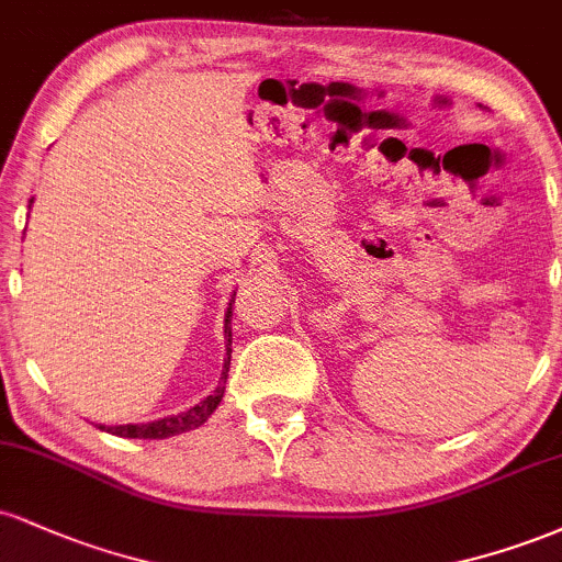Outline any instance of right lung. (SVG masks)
I'll use <instances>...</instances> for the list:
<instances>
[{
	"label": "right lung",
	"instance_id": "obj_1",
	"mask_svg": "<svg viewBox=\"0 0 562 562\" xmlns=\"http://www.w3.org/2000/svg\"><path fill=\"white\" fill-rule=\"evenodd\" d=\"M34 203V198H31ZM31 209V205H29ZM232 303H235V293H232L227 312H224V344H227V353H224V367H222V378H218L216 391L211 396H205L203 402H198L195 406H190L187 412H179V415H169L160 417V420H150V423H128V425H100V430H108V434L121 436V438H169V436H179L187 434V430H195L214 415V409L222 404L224 396V385H227V375H229V362H232Z\"/></svg>",
	"mask_w": 562,
	"mask_h": 562
}]
</instances>
